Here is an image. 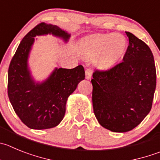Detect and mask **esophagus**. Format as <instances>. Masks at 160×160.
I'll return each mask as SVG.
<instances>
[{
  "mask_svg": "<svg viewBox=\"0 0 160 160\" xmlns=\"http://www.w3.org/2000/svg\"><path fill=\"white\" fill-rule=\"evenodd\" d=\"M92 72H93V70L92 68H87L85 70V78L90 79L92 77Z\"/></svg>",
  "mask_w": 160,
  "mask_h": 160,
  "instance_id": "34e87169",
  "label": "esophagus"
}]
</instances>
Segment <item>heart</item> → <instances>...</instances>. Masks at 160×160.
I'll return each mask as SVG.
<instances>
[{
  "instance_id": "obj_1",
  "label": "heart",
  "mask_w": 160,
  "mask_h": 160,
  "mask_svg": "<svg viewBox=\"0 0 160 160\" xmlns=\"http://www.w3.org/2000/svg\"><path fill=\"white\" fill-rule=\"evenodd\" d=\"M127 42L120 34L95 35L81 42V50L89 58H96L100 67H109L121 58L126 48Z\"/></svg>"
}]
</instances>
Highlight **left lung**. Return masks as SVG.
Listing matches in <instances>:
<instances>
[{"instance_id":"obj_1","label":"left lung","mask_w":160,"mask_h":160,"mask_svg":"<svg viewBox=\"0 0 160 160\" xmlns=\"http://www.w3.org/2000/svg\"><path fill=\"white\" fill-rule=\"evenodd\" d=\"M129 44L123 61L106 70L96 69L92 80L95 115L102 127L125 132L137 127L152 109L156 71L150 48L125 31Z\"/></svg>"}]
</instances>
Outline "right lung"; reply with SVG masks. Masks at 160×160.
Returning <instances> with one entry per match:
<instances>
[{
    "label": "right lung",
    "instance_id": "right-lung-1",
    "mask_svg": "<svg viewBox=\"0 0 160 160\" xmlns=\"http://www.w3.org/2000/svg\"><path fill=\"white\" fill-rule=\"evenodd\" d=\"M51 33L65 42L70 35L61 28L41 23L27 34L10 62L8 95L16 114L23 124L34 129H50L62 122L68 97L85 77L84 68H56L48 80L35 83L28 68V58L36 35Z\"/></svg>",
    "mask_w": 160,
    "mask_h": 160
}]
</instances>
